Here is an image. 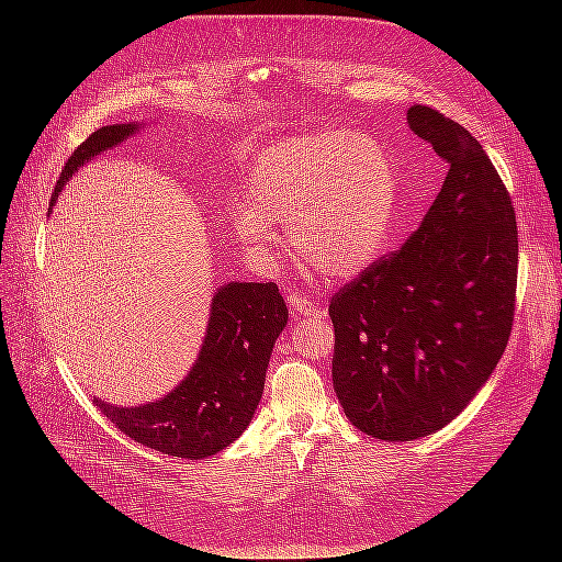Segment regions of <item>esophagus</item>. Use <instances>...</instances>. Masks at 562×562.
I'll use <instances>...</instances> for the list:
<instances>
[{"instance_id":"obj_1","label":"esophagus","mask_w":562,"mask_h":562,"mask_svg":"<svg viewBox=\"0 0 562 562\" xmlns=\"http://www.w3.org/2000/svg\"><path fill=\"white\" fill-rule=\"evenodd\" d=\"M288 307H291L293 316H307V318L326 316V304L310 300V295H302V293H293L291 300H288Z\"/></svg>"}]
</instances>
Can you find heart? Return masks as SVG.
Instances as JSON below:
<instances>
[{
    "mask_svg": "<svg viewBox=\"0 0 562 562\" xmlns=\"http://www.w3.org/2000/svg\"><path fill=\"white\" fill-rule=\"evenodd\" d=\"M398 203L396 168L370 135L304 133L255 157L234 227L255 255L274 229H291L295 258L323 277L347 281L380 258Z\"/></svg>",
    "mask_w": 562,
    "mask_h": 562,
    "instance_id": "heart-1",
    "label": "heart"
}]
</instances>
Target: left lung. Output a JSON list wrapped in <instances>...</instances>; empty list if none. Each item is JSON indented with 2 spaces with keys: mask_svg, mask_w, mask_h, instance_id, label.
Segmentation results:
<instances>
[{
  "mask_svg": "<svg viewBox=\"0 0 562 562\" xmlns=\"http://www.w3.org/2000/svg\"><path fill=\"white\" fill-rule=\"evenodd\" d=\"M407 126L448 161L443 187L401 250L330 300L333 384L356 429L415 440L450 424L490 380L516 312L512 196L473 135L427 105Z\"/></svg>",
  "mask_w": 562,
  "mask_h": 562,
  "instance_id": "obj_1",
  "label": "left lung"
}]
</instances>
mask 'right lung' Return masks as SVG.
I'll use <instances>...</instances> for the list:
<instances>
[{
  "label": "right lung",
  "instance_id": "obj_1",
  "mask_svg": "<svg viewBox=\"0 0 562 562\" xmlns=\"http://www.w3.org/2000/svg\"><path fill=\"white\" fill-rule=\"evenodd\" d=\"M143 124L98 128L67 159L50 206L65 182L100 151L122 145ZM288 310L277 283L220 285L201 351L187 378L157 403L116 407L93 403L135 443L182 459H203L239 438L250 424L265 389L271 349L285 328Z\"/></svg>",
  "mask_w": 562,
  "mask_h": 562
}]
</instances>
